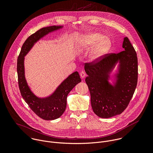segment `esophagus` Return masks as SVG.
I'll return each mask as SVG.
<instances>
[{
    "label": "esophagus",
    "instance_id": "obj_1",
    "mask_svg": "<svg viewBox=\"0 0 153 153\" xmlns=\"http://www.w3.org/2000/svg\"><path fill=\"white\" fill-rule=\"evenodd\" d=\"M80 77H81L82 79H83V78L85 77L86 74H85V73L84 71H81L80 73Z\"/></svg>",
    "mask_w": 153,
    "mask_h": 153
}]
</instances>
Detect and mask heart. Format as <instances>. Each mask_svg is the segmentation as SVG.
Listing matches in <instances>:
<instances>
[{"instance_id":"heart-1","label":"heart","mask_w":153,"mask_h":153,"mask_svg":"<svg viewBox=\"0 0 153 153\" xmlns=\"http://www.w3.org/2000/svg\"><path fill=\"white\" fill-rule=\"evenodd\" d=\"M95 45H96L92 50L89 58L90 62L96 63L101 60L110 51L111 47L110 39L100 33H90L84 36L78 41L76 48L79 51H83L93 47Z\"/></svg>"}]
</instances>
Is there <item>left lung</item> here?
Segmentation results:
<instances>
[{
  "label": "left lung",
  "mask_w": 153,
  "mask_h": 153,
  "mask_svg": "<svg viewBox=\"0 0 153 153\" xmlns=\"http://www.w3.org/2000/svg\"><path fill=\"white\" fill-rule=\"evenodd\" d=\"M122 48L123 51L117 54H106L99 62L85 65L88 75L85 82L90 92L93 110L101 118L120 114L128 106L136 88L137 54L127 37L123 38ZM116 64L117 69L111 76V73Z\"/></svg>",
  "instance_id": "obj_1"
}]
</instances>
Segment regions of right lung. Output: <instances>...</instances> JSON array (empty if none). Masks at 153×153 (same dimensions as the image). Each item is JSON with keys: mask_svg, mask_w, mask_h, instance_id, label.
I'll return each instance as SVG.
<instances>
[{"mask_svg": "<svg viewBox=\"0 0 153 153\" xmlns=\"http://www.w3.org/2000/svg\"><path fill=\"white\" fill-rule=\"evenodd\" d=\"M63 27V26H50L37 31L25 40L17 59V71L21 95L32 111L39 117L46 120L56 119L63 114L67 107L68 94L81 82V79L79 73L75 71L65 79L52 94L46 97H37L30 89L25 79V56L42 37Z\"/></svg>", "mask_w": 153, "mask_h": 153, "instance_id": "add662e5", "label": "right lung"}]
</instances>
